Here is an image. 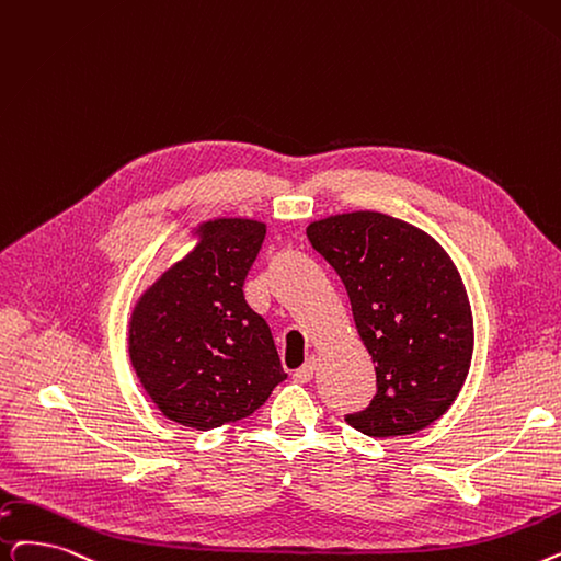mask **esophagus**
<instances>
[{
    "mask_svg": "<svg viewBox=\"0 0 561 561\" xmlns=\"http://www.w3.org/2000/svg\"><path fill=\"white\" fill-rule=\"evenodd\" d=\"M313 371H316V359L311 357L309 362L302 364L300 369L294 371V380H296V382H309V380L313 378Z\"/></svg>",
    "mask_w": 561,
    "mask_h": 561,
    "instance_id": "obj_1",
    "label": "esophagus"
}]
</instances>
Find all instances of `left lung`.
Returning a JSON list of instances; mask_svg holds the SVG:
<instances>
[{
	"mask_svg": "<svg viewBox=\"0 0 561 561\" xmlns=\"http://www.w3.org/2000/svg\"><path fill=\"white\" fill-rule=\"evenodd\" d=\"M307 238L344 282L376 364V397L346 422L364 435L397 437L440 420L474 351L466 286L440 242L376 210L330 215L311 222Z\"/></svg>",
	"mask_w": 561,
	"mask_h": 561,
	"instance_id": "1",
	"label": "left lung"
}]
</instances>
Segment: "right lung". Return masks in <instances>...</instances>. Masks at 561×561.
I'll list each match as a JSON object with an SVG mask.
<instances>
[{"instance_id": "right-lung-1", "label": "right lung", "mask_w": 561, "mask_h": 561, "mask_svg": "<svg viewBox=\"0 0 561 561\" xmlns=\"http://www.w3.org/2000/svg\"><path fill=\"white\" fill-rule=\"evenodd\" d=\"M194 233V250L137 300L128 351L162 415L208 431L250 417L286 374L271 328L242 294L265 225L217 217Z\"/></svg>"}]
</instances>
